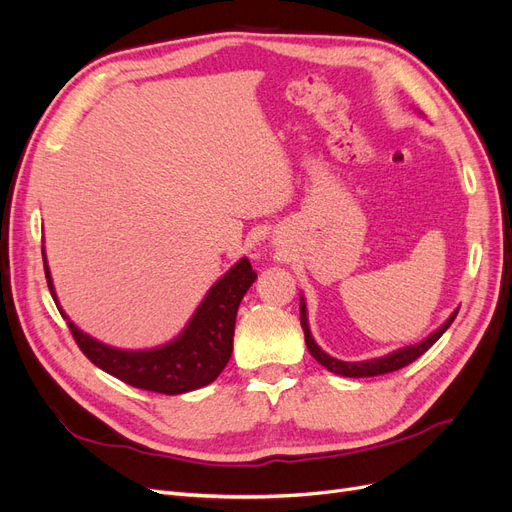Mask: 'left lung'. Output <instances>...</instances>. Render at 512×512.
<instances>
[{
	"mask_svg": "<svg viewBox=\"0 0 512 512\" xmlns=\"http://www.w3.org/2000/svg\"><path fill=\"white\" fill-rule=\"evenodd\" d=\"M459 312V309H457ZM457 312L448 318L442 327L431 333L425 342L416 344V346H410V348H404V350H397L393 354H386L382 356V359H371V361H363V363H344V361H337L333 359V356H329L327 352H322L316 342L312 339V333H309V324H307V312H305V303H301V327H303V333H305V344H307V350L312 352L314 359L327 367L329 371H333V374H339V376H348V378H369V376H382V374H391V371H397L401 367L410 365L412 361H416L418 356L425 354L433 344L438 342V339L442 337V333L451 327V322L455 320Z\"/></svg>",
	"mask_w": 512,
	"mask_h": 512,
	"instance_id": "1",
	"label": "left lung"
}]
</instances>
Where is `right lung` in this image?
<instances>
[{
  "instance_id": "right-lung-1",
  "label": "right lung",
  "mask_w": 512,
  "mask_h": 512,
  "mask_svg": "<svg viewBox=\"0 0 512 512\" xmlns=\"http://www.w3.org/2000/svg\"><path fill=\"white\" fill-rule=\"evenodd\" d=\"M44 275L55 299L46 260ZM256 277L258 275L252 269L250 260L241 258L237 265L207 292L205 301L198 305L196 314L188 327H185V331L175 339V342H170L162 348L138 352L117 350L91 339L81 329H76L72 322H68V329L81 352L91 363L106 371V374H111L121 382L143 391L181 395L200 389V386L205 384H211L222 374V369L226 367L232 354V337H235L239 303L247 288L254 284ZM61 316L66 318L64 312H61Z\"/></svg>"
}]
</instances>
